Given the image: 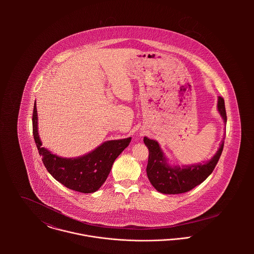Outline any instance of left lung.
<instances>
[{
    "mask_svg": "<svg viewBox=\"0 0 254 254\" xmlns=\"http://www.w3.org/2000/svg\"><path fill=\"white\" fill-rule=\"evenodd\" d=\"M217 108L226 124L227 114L225 102L222 97L218 98ZM144 143L148 148V161L146 166L147 178L156 190L166 194L187 192L201 184L213 172L224 147L223 139L217 152L209 161L180 167L170 166L168 164L167 158L164 156L156 141L145 137Z\"/></svg>",
    "mask_w": 254,
    "mask_h": 254,
    "instance_id": "left-lung-1",
    "label": "left lung"
}]
</instances>
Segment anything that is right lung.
I'll use <instances>...</instances> for the list:
<instances>
[{
  "instance_id": "right-lung-1",
  "label": "right lung",
  "mask_w": 254,
  "mask_h": 254,
  "mask_svg": "<svg viewBox=\"0 0 254 254\" xmlns=\"http://www.w3.org/2000/svg\"><path fill=\"white\" fill-rule=\"evenodd\" d=\"M32 124L37 148L48 172L66 188L84 193L95 192L102 187L109 176L114 160L131 142V138L107 141L83 156L65 158L53 154L46 147L41 146L42 143L38 134L36 102Z\"/></svg>"
}]
</instances>
